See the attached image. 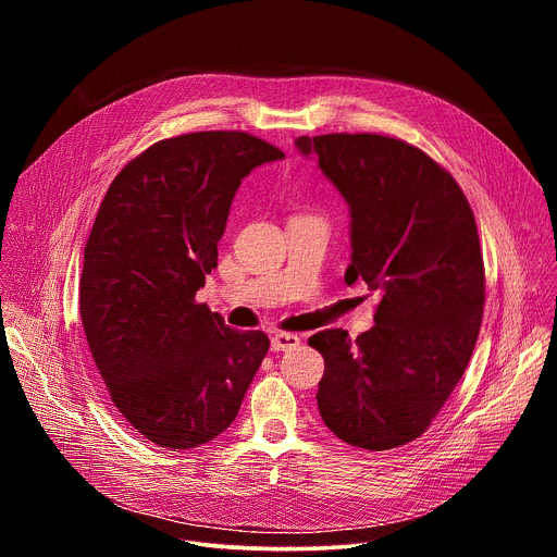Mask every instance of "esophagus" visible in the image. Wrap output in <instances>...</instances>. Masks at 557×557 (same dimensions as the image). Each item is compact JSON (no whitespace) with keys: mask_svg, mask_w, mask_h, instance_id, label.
<instances>
[{"mask_svg":"<svg viewBox=\"0 0 557 557\" xmlns=\"http://www.w3.org/2000/svg\"><path fill=\"white\" fill-rule=\"evenodd\" d=\"M299 346V337L290 335V333H277L271 337V350L273 352H284V350H293Z\"/></svg>","mask_w":557,"mask_h":557,"instance_id":"esophagus-1","label":"esophagus"}]
</instances>
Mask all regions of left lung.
<instances>
[{"instance_id": "1", "label": "left lung", "mask_w": 557, "mask_h": 557, "mask_svg": "<svg viewBox=\"0 0 557 557\" xmlns=\"http://www.w3.org/2000/svg\"><path fill=\"white\" fill-rule=\"evenodd\" d=\"M350 209L346 284L379 293L374 326L308 339L324 357L317 408L344 443L370 451L419 438L460 381L485 306L473 211L438 163L381 134L299 136Z\"/></svg>"}]
</instances>
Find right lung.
Instances as JSON below:
<instances>
[{
	"label": "right lung",
	"instance_id": "add662e5",
	"mask_svg": "<svg viewBox=\"0 0 557 557\" xmlns=\"http://www.w3.org/2000/svg\"><path fill=\"white\" fill-rule=\"evenodd\" d=\"M282 158L247 132L165 138L132 158L99 207L78 310L114 408L156 445L222 434L269 350L262 331L228 329L196 293L243 178Z\"/></svg>",
	"mask_w": 557,
	"mask_h": 557
}]
</instances>
